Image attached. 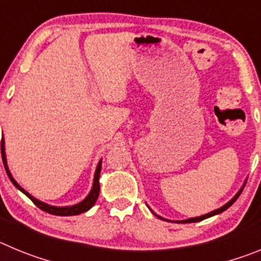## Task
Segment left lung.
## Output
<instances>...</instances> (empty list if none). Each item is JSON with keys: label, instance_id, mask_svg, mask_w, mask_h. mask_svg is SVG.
Instances as JSON below:
<instances>
[{"label": "left lung", "instance_id": "obj_1", "mask_svg": "<svg viewBox=\"0 0 261 261\" xmlns=\"http://www.w3.org/2000/svg\"><path fill=\"white\" fill-rule=\"evenodd\" d=\"M244 186H246V181H244V183H243V186L241 187V190H239L238 192L235 193V196H234V197H232V199L230 200V201H227V202H226V204L223 205V206H221V208L216 209V211H213V212H209L208 214H204V216H200V217H193V218H188V220H181V221H170V220H166V218H163V217H161V216H158V214H156V213H154V212L151 211V209H150V206H149V205H147V208L150 209V211H151V213H153L154 216H155V217H158L159 220L168 221V222H175V223H192V222H199V221H202V220H205V218H209V217H213V216H216V214H220V213H222V212H225L226 209H227V208H230V206H231V205L234 204L235 201H237V199H238L239 196H241V193H242V191H243Z\"/></svg>", "mask_w": 261, "mask_h": 261}]
</instances>
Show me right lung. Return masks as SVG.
I'll return each mask as SVG.
<instances>
[{
	"label": "right lung",
	"instance_id": "right-lung-1",
	"mask_svg": "<svg viewBox=\"0 0 261 261\" xmlns=\"http://www.w3.org/2000/svg\"><path fill=\"white\" fill-rule=\"evenodd\" d=\"M1 154H2V161H4V166H5V170H6V174H8L9 179L11 180V183L14 186L17 187L18 190L20 191L22 193L29 197L34 204L40 208L41 211L47 212V213L50 214H55V216H77V214L81 213H85L87 212L89 209L93 208V205L95 204V201L98 200V196H99V191H100V186H99V176H100V170H102V159L98 162V166H96V170H95V174H94V181H93V187H91V191L89 192V195L85 197L82 201L77 202L74 205H66V206H55V205H49L47 202H43L40 200H38L36 197H34L32 195H30L24 188L19 186L17 183V180L14 179L13 175H11L10 170H9V166H8V159H6V153H5V140L2 137V141H1Z\"/></svg>",
	"mask_w": 261,
	"mask_h": 261
}]
</instances>
